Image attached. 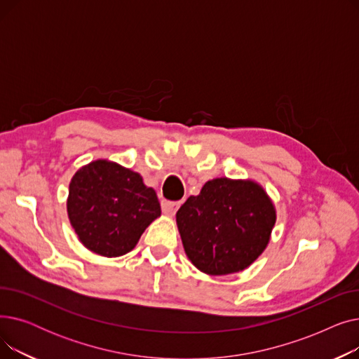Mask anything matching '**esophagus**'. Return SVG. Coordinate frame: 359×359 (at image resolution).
<instances>
[{
  "label": "esophagus",
  "instance_id": "esophagus-1",
  "mask_svg": "<svg viewBox=\"0 0 359 359\" xmlns=\"http://www.w3.org/2000/svg\"><path fill=\"white\" fill-rule=\"evenodd\" d=\"M180 202H170V201H161V210L165 215H175L179 210Z\"/></svg>",
  "mask_w": 359,
  "mask_h": 359
}]
</instances>
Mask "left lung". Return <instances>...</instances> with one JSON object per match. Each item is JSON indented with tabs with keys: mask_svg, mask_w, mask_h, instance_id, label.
<instances>
[{
	"mask_svg": "<svg viewBox=\"0 0 359 359\" xmlns=\"http://www.w3.org/2000/svg\"><path fill=\"white\" fill-rule=\"evenodd\" d=\"M182 243L194 265L208 275L240 272L266 249L275 206L252 180L206 182L176 214Z\"/></svg>",
	"mask_w": 359,
	"mask_h": 359,
	"instance_id": "8db88e82",
	"label": "left lung"
}]
</instances>
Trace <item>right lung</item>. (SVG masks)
I'll return each instance as SVG.
<instances>
[{"label": "right lung", "instance_id": "obj_1", "mask_svg": "<svg viewBox=\"0 0 359 359\" xmlns=\"http://www.w3.org/2000/svg\"><path fill=\"white\" fill-rule=\"evenodd\" d=\"M67 211L80 241L106 257L130 252L161 214L156 191L141 175L107 160L93 161L74 175Z\"/></svg>", "mask_w": 359, "mask_h": 359}]
</instances>
